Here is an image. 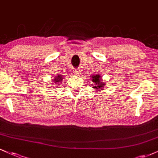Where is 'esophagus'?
I'll list each match as a JSON object with an SVG mask.
<instances>
[{"label":"esophagus","mask_w":158,"mask_h":158,"mask_svg":"<svg viewBox=\"0 0 158 158\" xmlns=\"http://www.w3.org/2000/svg\"><path fill=\"white\" fill-rule=\"evenodd\" d=\"M73 73H74V75H79V74H80V70L79 69H75L73 71Z\"/></svg>","instance_id":"34e87169"}]
</instances>
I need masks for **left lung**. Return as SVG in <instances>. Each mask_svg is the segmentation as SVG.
I'll list each match as a JSON object with an SVG mask.
<instances>
[{
	"mask_svg": "<svg viewBox=\"0 0 158 158\" xmlns=\"http://www.w3.org/2000/svg\"><path fill=\"white\" fill-rule=\"evenodd\" d=\"M91 81H92L93 85L92 88H94L96 90L100 91V90H103L105 88L104 87L106 86V84L102 81V78H101V75H92L91 76Z\"/></svg>",
	"mask_w": 158,
	"mask_h": 158,
	"instance_id": "obj_1",
	"label": "left lung"
}]
</instances>
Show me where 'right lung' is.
Wrapping results in <instances>:
<instances>
[{"label": "right lung", "mask_w": 158, "mask_h": 158, "mask_svg": "<svg viewBox=\"0 0 158 158\" xmlns=\"http://www.w3.org/2000/svg\"><path fill=\"white\" fill-rule=\"evenodd\" d=\"M62 80H63V76L62 75H57V76H55V77H53V79H52V81H53V83H55V84L56 85H59L58 84V83H61L62 81Z\"/></svg>", "instance_id": "obj_1"}]
</instances>
